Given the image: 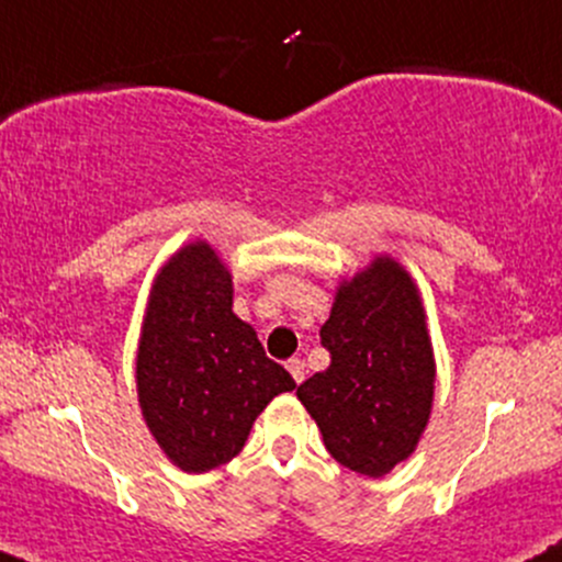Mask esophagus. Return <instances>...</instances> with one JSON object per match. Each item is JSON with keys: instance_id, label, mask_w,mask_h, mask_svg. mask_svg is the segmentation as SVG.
<instances>
[{"instance_id": "34e87169", "label": "esophagus", "mask_w": 562, "mask_h": 562, "mask_svg": "<svg viewBox=\"0 0 562 562\" xmlns=\"http://www.w3.org/2000/svg\"><path fill=\"white\" fill-rule=\"evenodd\" d=\"M285 368H288V371H291V375H293L295 384H301V381H304V375H306L304 360H299V357H291V360L285 362Z\"/></svg>"}]
</instances>
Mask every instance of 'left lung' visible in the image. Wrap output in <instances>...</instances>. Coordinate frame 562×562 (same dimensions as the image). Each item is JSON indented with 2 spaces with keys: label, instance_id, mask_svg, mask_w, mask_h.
Listing matches in <instances>:
<instances>
[{
  "label": "left lung",
  "instance_id": "8db88e82",
  "mask_svg": "<svg viewBox=\"0 0 562 562\" xmlns=\"http://www.w3.org/2000/svg\"><path fill=\"white\" fill-rule=\"evenodd\" d=\"M328 371L299 400L338 464L381 477L416 451L435 397V355L416 282L390 256L338 285L328 323Z\"/></svg>",
  "mask_w": 562,
  "mask_h": 562
}]
</instances>
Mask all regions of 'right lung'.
<instances>
[{"label": "right lung", "instance_id": "right-lung-1", "mask_svg": "<svg viewBox=\"0 0 562 562\" xmlns=\"http://www.w3.org/2000/svg\"><path fill=\"white\" fill-rule=\"evenodd\" d=\"M232 274L207 243L172 252L154 277L135 384L144 422L183 472H207L243 451L271 400L295 390L256 330L232 312Z\"/></svg>", "mask_w": 562, "mask_h": 562}]
</instances>
